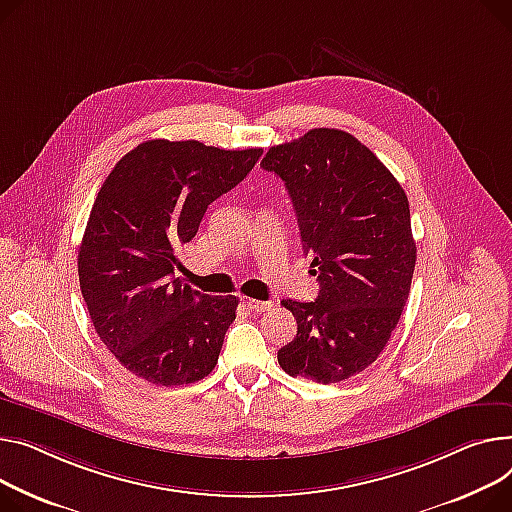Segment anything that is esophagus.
Segmentation results:
<instances>
[{
  "instance_id": "esophagus-1",
  "label": "esophagus",
  "mask_w": 512,
  "mask_h": 512,
  "mask_svg": "<svg viewBox=\"0 0 512 512\" xmlns=\"http://www.w3.org/2000/svg\"><path fill=\"white\" fill-rule=\"evenodd\" d=\"M241 302L247 306L249 311H255V313H261V311L269 309V304H271L267 300H257V298H251V296H241Z\"/></svg>"
}]
</instances>
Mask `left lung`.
Instances as JSON below:
<instances>
[{
  "instance_id": "8db88e82",
  "label": "left lung",
  "mask_w": 512,
  "mask_h": 512,
  "mask_svg": "<svg viewBox=\"0 0 512 512\" xmlns=\"http://www.w3.org/2000/svg\"><path fill=\"white\" fill-rule=\"evenodd\" d=\"M261 166L284 181L319 280L315 302L282 300L298 331L278 362L290 377L346 381L385 350L410 294V201L389 168L342 129L306 131L269 148Z\"/></svg>"
}]
</instances>
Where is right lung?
<instances>
[{"instance_id": "obj_1", "label": "right lung", "mask_w": 512, "mask_h": 512, "mask_svg": "<svg viewBox=\"0 0 512 512\" xmlns=\"http://www.w3.org/2000/svg\"><path fill=\"white\" fill-rule=\"evenodd\" d=\"M261 154L148 140L102 183L78 253L80 290L100 342L135 377L177 387L214 370L238 298L201 294L175 278L177 249Z\"/></svg>"}]
</instances>
